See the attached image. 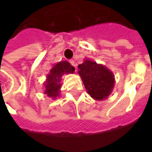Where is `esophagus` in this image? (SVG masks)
<instances>
[{
    "label": "esophagus",
    "instance_id": "34e87169",
    "mask_svg": "<svg viewBox=\"0 0 152 152\" xmlns=\"http://www.w3.org/2000/svg\"><path fill=\"white\" fill-rule=\"evenodd\" d=\"M70 63H71L73 66H76V63L74 62V60H70Z\"/></svg>",
    "mask_w": 152,
    "mask_h": 152
}]
</instances>
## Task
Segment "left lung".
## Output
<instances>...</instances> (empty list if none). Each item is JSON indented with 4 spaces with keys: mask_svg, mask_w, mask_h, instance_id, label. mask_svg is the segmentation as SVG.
Wrapping results in <instances>:
<instances>
[{
    "mask_svg": "<svg viewBox=\"0 0 152 152\" xmlns=\"http://www.w3.org/2000/svg\"><path fill=\"white\" fill-rule=\"evenodd\" d=\"M78 74L87 93L95 100L107 99L114 89V74L102 64L86 58L78 65Z\"/></svg>",
    "mask_w": 152,
    "mask_h": 152,
    "instance_id": "8db88e82",
    "label": "left lung"
}]
</instances>
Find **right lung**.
<instances>
[{
	"label": "right lung",
	"instance_id": "obj_1",
	"mask_svg": "<svg viewBox=\"0 0 152 152\" xmlns=\"http://www.w3.org/2000/svg\"><path fill=\"white\" fill-rule=\"evenodd\" d=\"M75 72V67L66 61H61L53 64L50 72L47 74L46 80L43 83L45 94L49 98L56 99L61 92V80L64 74H72Z\"/></svg>",
	"mask_w": 152,
	"mask_h": 152
}]
</instances>
